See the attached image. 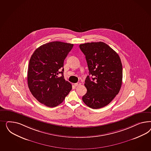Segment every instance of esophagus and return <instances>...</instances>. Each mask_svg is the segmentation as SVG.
<instances>
[{
    "label": "esophagus",
    "instance_id": "obj_1",
    "mask_svg": "<svg viewBox=\"0 0 151 151\" xmlns=\"http://www.w3.org/2000/svg\"><path fill=\"white\" fill-rule=\"evenodd\" d=\"M80 85H81V83H80V82H78V83H74V86H75V87L78 86H80Z\"/></svg>",
    "mask_w": 151,
    "mask_h": 151
}]
</instances>
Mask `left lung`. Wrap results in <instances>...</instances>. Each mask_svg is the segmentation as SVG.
Here are the masks:
<instances>
[{
	"mask_svg": "<svg viewBox=\"0 0 151 151\" xmlns=\"http://www.w3.org/2000/svg\"><path fill=\"white\" fill-rule=\"evenodd\" d=\"M85 55L89 75L85 80L86 93L83 102L89 107H105L119 93L122 81V65L118 54L103 42L80 45Z\"/></svg>",
	"mask_w": 151,
	"mask_h": 151,
	"instance_id": "8db88e82",
	"label": "left lung"
}]
</instances>
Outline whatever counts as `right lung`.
Wrapping results in <instances>:
<instances>
[{
  "mask_svg": "<svg viewBox=\"0 0 151 151\" xmlns=\"http://www.w3.org/2000/svg\"><path fill=\"white\" fill-rule=\"evenodd\" d=\"M73 46L52 41L39 47L30 58L28 87L37 100L47 107H54L61 104L72 89L71 84L64 78L63 66L64 60ZM59 73H62L60 77Z\"/></svg>",
  "mask_w": 151,
  "mask_h": 151,
  "instance_id": "add662e5",
  "label": "right lung"
}]
</instances>
